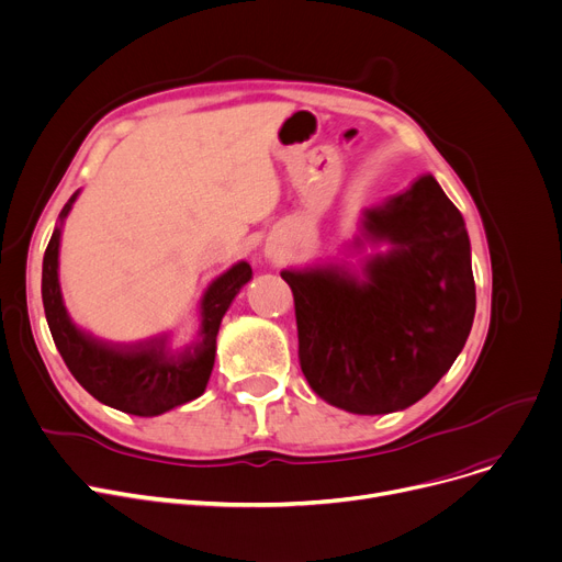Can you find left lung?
Returning a JSON list of instances; mask_svg holds the SVG:
<instances>
[{"instance_id": "1", "label": "left lung", "mask_w": 562, "mask_h": 562, "mask_svg": "<svg viewBox=\"0 0 562 562\" xmlns=\"http://www.w3.org/2000/svg\"><path fill=\"white\" fill-rule=\"evenodd\" d=\"M368 236L394 249L356 277L290 272L300 366L328 404L358 415L408 408L465 347L476 311L470 238L460 211L426 175L368 213Z\"/></svg>"}]
</instances>
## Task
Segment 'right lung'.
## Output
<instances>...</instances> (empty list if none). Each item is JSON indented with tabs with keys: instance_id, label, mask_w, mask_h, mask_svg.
<instances>
[{
	"instance_id": "right-lung-1",
	"label": "right lung",
	"mask_w": 562,
	"mask_h": 562,
	"mask_svg": "<svg viewBox=\"0 0 562 562\" xmlns=\"http://www.w3.org/2000/svg\"><path fill=\"white\" fill-rule=\"evenodd\" d=\"M75 200L77 192L63 206L60 220ZM58 240L56 228L43 260V306L54 345L72 376L97 402L138 417H154L200 397L213 372L220 322L251 279L249 262H238L211 283L202 302V331L192 345L175 347L170 336L126 345L94 338L68 317L58 285Z\"/></svg>"
}]
</instances>
